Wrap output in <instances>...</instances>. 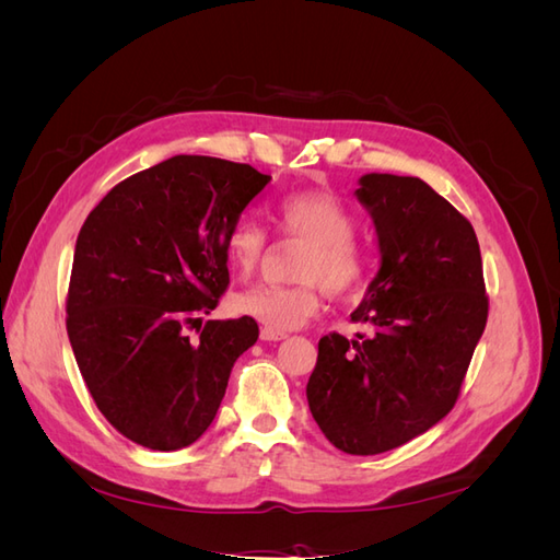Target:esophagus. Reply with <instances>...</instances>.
Here are the masks:
<instances>
[{
  "mask_svg": "<svg viewBox=\"0 0 560 560\" xmlns=\"http://www.w3.org/2000/svg\"><path fill=\"white\" fill-rule=\"evenodd\" d=\"M287 334H280V331H270V329H261V341H284Z\"/></svg>",
  "mask_w": 560,
  "mask_h": 560,
  "instance_id": "34e87169",
  "label": "esophagus"
}]
</instances>
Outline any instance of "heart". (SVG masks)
<instances>
[{
  "label": "heart",
  "instance_id": "obj_1",
  "mask_svg": "<svg viewBox=\"0 0 560 560\" xmlns=\"http://www.w3.org/2000/svg\"><path fill=\"white\" fill-rule=\"evenodd\" d=\"M278 224L287 238L306 243L294 278L301 284H259L233 299V311L257 319L270 331H292L319 311L322 284L334 294H352L366 282L369 252L352 241L358 219L329 191H299L278 208ZM266 229L254 217H241L226 235V257L241 276H249L266 252Z\"/></svg>",
  "mask_w": 560,
  "mask_h": 560
}]
</instances>
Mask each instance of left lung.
<instances>
[{
  "instance_id": "8db88e82",
  "label": "left lung",
  "mask_w": 560,
  "mask_h": 560,
  "mask_svg": "<svg viewBox=\"0 0 560 560\" xmlns=\"http://www.w3.org/2000/svg\"><path fill=\"white\" fill-rule=\"evenodd\" d=\"M358 184L381 261L350 319L374 331L322 336L306 397L338 451L376 455L453 409L488 299L477 233L446 198L418 177L369 173Z\"/></svg>"
}]
</instances>
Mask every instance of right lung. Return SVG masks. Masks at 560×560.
<instances>
[{"instance_id":"obj_1","label":"right lung","mask_w":560,"mask_h":560,"mask_svg":"<svg viewBox=\"0 0 560 560\" xmlns=\"http://www.w3.org/2000/svg\"><path fill=\"white\" fill-rule=\"evenodd\" d=\"M268 175L212 156H173L116 184L83 222L67 336L97 409L130 442L177 451L202 436L231 369L257 343L252 317L208 319L229 287L226 235Z\"/></svg>"}]
</instances>
